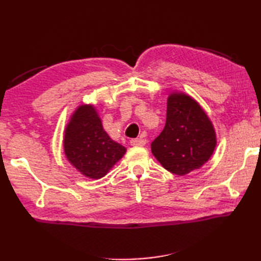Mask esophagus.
Instances as JSON below:
<instances>
[{"label":"esophagus","mask_w":261,"mask_h":261,"mask_svg":"<svg viewBox=\"0 0 261 261\" xmlns=\"http://www.w3.org/2000/svg\"><path fill=\"white\" fill-rule=\"evenodd\" d=\"M130 144L132 146H144V145L146 144V140L143 138H136V139H131Z\"/></svg>","instance_id":"obj_1"}]
</instances>
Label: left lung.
<instances>
[{
    "instance_id": "left-lung-1",
    "label": "left lung",
    "mask_w": 261,
    "mask_h": 261,
    "mask_svg": "<svg viewBox=\"0 0 261 261\" xmlns=\"http://www.w3.org/2000/svg\"><path fill=\"white\" fill-rule=\"evenodd\" d=\"M216 146L214 126L191 96H168L165 129L152 141L153 155L175 175H187L210 160Z\"/></svg>"
}]
</instances>
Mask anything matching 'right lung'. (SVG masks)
I'll use <instances>...</instances> for the list:
<instances>
[{
    "label": "right lung",
    "mask_w": 261,
    "mask_h": 261,
    "mask_svg": "<svg viewBox=\"0 0 261 261\" xmlns=\"http://www.w3.org/2000/svg\"><path fill=\"white\" fill-rule=\"evenodd\" d=\"M63 147L68 161L93 179L103 177L126 152L103 130L92 105L79 106L72 114L64 131Z\"/></svg>",
    "instance_id": "obj_1"
}]
</instances>
